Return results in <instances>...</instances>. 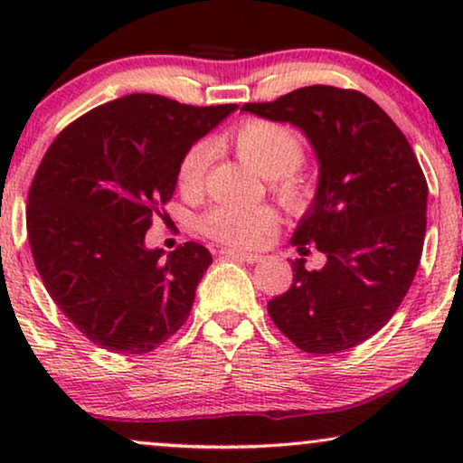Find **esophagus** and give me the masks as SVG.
Listing matches in <instances>:
<instances>
[{"instance_id": "obj_1", "label": "esophagus", "mask_w": 463, "mask_h": 463, "mask_svg": "<svg viewBox=\"0 0 463 463\" xmlns=\"http://www.w3.org/2000/svg\"><path fill=\"white\" fill-rule=\"evenodd\" d=\"M221 255L230 257V259H238V261H244V263H259L263 259V255H257V252H242L236 249H223L221 250Z\"/></svg>"}]
</instances>
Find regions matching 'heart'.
I'll return each instance as SVG.
<instances>
[{
  "label": "heart",
  "mask_w": 463,
  "mask_h": 463,
  "mask_svg": "<svg viewBox=\"0 0 463 463\" xmlns=\"http://www.w3.org/2000/svg\"><path fill=\"white\" fill-rule=\"evenodd\" d=\"M227 143L236 149L240 160L265 179H271V192L290 211H303L314 198V189L306 176L297 173L303 162V143L288 126L269 119H246L238 124ZM213 160L211 143H194L183 154L176 168V183L185 194H198L204 185ZM278 213L261 206H214L200 221V230L208 238L236 249H252L276 230Z\"/></svg>",
  "instance_id": "heart-1"
}]
</instances>
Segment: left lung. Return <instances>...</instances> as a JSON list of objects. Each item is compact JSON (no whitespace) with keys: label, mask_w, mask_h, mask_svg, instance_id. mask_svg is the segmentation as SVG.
<instances>
[{"label":"left lung","mask_w":463,"mask_h":463,"mask_svg":"<svg viewBox=\"0 0 463 463\" xmlns=\"http://www.w3.org/2000/svg\"><path fill=\"white\" fill-rule=\"evenodd\" d=\"M242 111L306 132L318 189L293 246L326 255L322 269L293 261V284L268 303L282 335L307 354L363 344L388 322L413 282L426 236L428 183L407 137L358 90L306 86Z\"/></svg>","instance_id":"left-lung-1"}]
</instances>
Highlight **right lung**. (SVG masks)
I'll return each mask as SVG.
<instances>
[{
  "instance_id": "obj_1",
  "label": "right lung",
  "mask_w": 463,
  "mask_h": 463,
  "mask_svg": "<svg viewBox=\"0 0 463 463\" xmlns=\"http://www.w3.org/2000/svg\"><path fill=\"white\" fill-rule=\"evenodd\" d=\"M236 107L128 94L62 128L42 157L31 252L48 295L94 345L147 354L185 325L213 255L198 242L149 250L145 233L173 198L183 154Z\"/></svg>"
}]
</instances>
